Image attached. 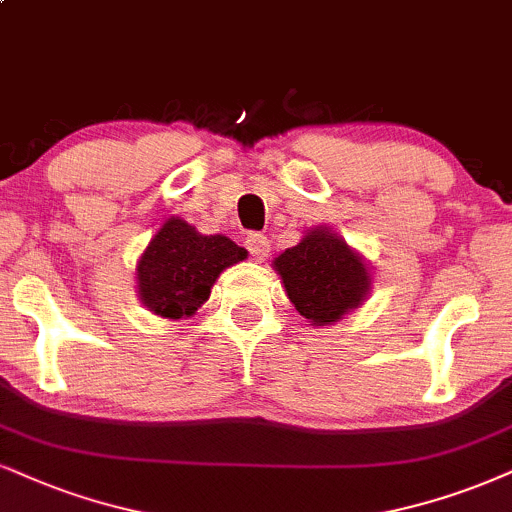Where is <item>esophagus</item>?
<instances>
[{
    "label": "esophagus",
    "instance_id": "1",
    "mask_svg": "<svg viewBox=\"0 0 512 512\" xmlns=\"http://www.w3.org/2000/svg\"><path fill=\"white\" fill-rule=\"evenodd\" d=\"M246 249H249V254L256 258V261H266L268 254H270V242L268 237L263 235H249L246 237Z\"/></svg>",
    "mask_w": 512,
    "mask_h": 512
}]
</instances>
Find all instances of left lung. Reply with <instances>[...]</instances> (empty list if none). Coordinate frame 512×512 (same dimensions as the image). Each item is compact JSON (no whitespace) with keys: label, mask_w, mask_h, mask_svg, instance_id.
<instances>
[{"label":"left lung","mask_w":512,"mask_h":512,"mask_svg":"<svg viewBox=\"0 0 512 512\" xmlns=\"http://www.w3.org/2000/svg\"><path fill=\"white\" fill-rule=\"evenodd\" d=\"M282 287L313 327L339 323L365 304L372 289L370 263L332 227H308L301 242L273 261Z\"/></svg>","instance_id":"obj_1"}]
</instances>
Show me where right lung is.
Here are the masks:
<instances>
[{"label":"right lung","mask_w":512,"mask_h":512,"mask_svg":"<svg viewBox=\"0 0 512 512\" xmlns=\"http://www.w3.org/2000/svg\"><path fill=\"white\" fill-rule=\"evenodd\" d=\"M246 256L244 246L230 237L201 235L187 220L170 216L137 258V296L159 318H192L208 301L220 273Z\"/></svg>","instance_id":"right-lung-1"}]
</instances>
